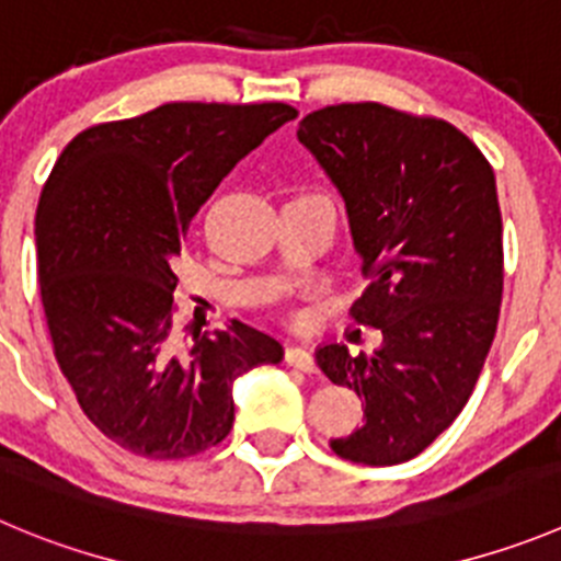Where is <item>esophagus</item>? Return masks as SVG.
<instances>
[{
  "instance_id": "34e87169",
  "label": "esophagus",
  "mask_w": 561,
  "mask_h": 561,
  "mask_svg": "<svg viewBox=\"0 0 561 561\" xmlns=\"http://www.w3.org/2000/svg\"><path fill=\"white\" fill-rule=\"evenodd\" d=\"M285 359L287 365H293V368L305 370V374H312V370L318 368L316 365V357H312L310 348H305V345H290L285 352Z\"/></svg>"
}]
</instances>
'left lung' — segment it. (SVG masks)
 <instances>
[{
	"label": "left lung",
	"instance_id": "obj_1",
	"mask_svg": "<svg viewBox=\"0 0 561 561\" xmlns=\"http://www.w3.org/2000/svg\"><path fill=\"white\" fill-rule=\"evenodd\" d=\"M296 135L343 196L370 276L352 316L381 329L370 357L340 343L316 352L334 385L365 399L363 426L329 446L352 462H407L462 412L493 345L504 290L495 174L448 122L376 102L316 110Z\"/></svg>",
	"mask_w": 561,
	"mask_h": 561
}]
</instances>
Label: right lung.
Here are the masks:
<instances>
[{
	"label": "right lung",
	"mask_w": 561,
	"mask_h": 561,
	"mask_svg": "<svg viewBox=\"0 0 561 561\" xmlns=\"http://www.w3.org/2000/svg\"><path fill=\"white\" fill-rule=\"evenodd\" d=\"M296 115L282 102H174L85 129L57 157L35 213L46 327L88 421L127 451L185 459L218 446L234 379L285 357L240 321L180 352L171 321L193 216Z\"/></svg>",
	"instance_id": "obj_1"
}]
</instances>
